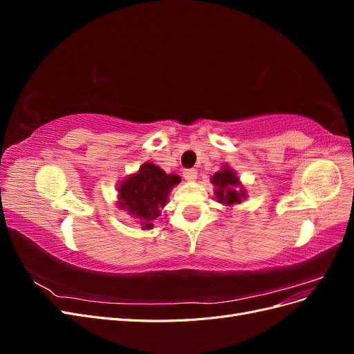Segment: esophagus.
<instances>
[{
	"label": "esophagus",
	"instance_id": "34e87169",
	"mask_svg": "<svg viewBox=\"0 0 354 354\" xmlns=\"http://www.w3.org/2000/svg\"><path fill=\"white\" fill-rule=\"evenodd\" d=\"M183 177L186 181H195L198 178V171L196 169H185Z\"/></svg>",
	"mask_w": 354,
	"mask_h": 354
}]
</instances>
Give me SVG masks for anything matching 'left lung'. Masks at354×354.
I'll return each mask as SVG.
<instances>
[{"instance_id":"1","label":"left lung","mask_w":354,"mask_h":354,"mask_svg":"<svg viewBox=\"0 0 354 354\" xmlns=\"http://www.w3.org/2000/svg\"><path fill=\"white\" fill-rule=\"evenodd\" d=\"M211 183L214 185V196L224 207L232 208L239 205L242 201L248 198V192L241 183L236 171L227 164L221 165V169L211 177Z\"/></svg>"}]
</instances>
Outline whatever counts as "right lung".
Returning <instances> with one entry per match:
<instances>
[{
	"label": "right lung",
	"instance_id": "obj_1",
	"mask_svg": "<svg viewBox=\"0 0 354 354\" xmlns=\"http://www.w3.org/2000/svg\"><path fill=\"white\" fill-rule=\"evenodd\" d=\"M180 181V176L167 174L158 165L145 162L118 186V208L127 211L143 230H151L160 209L167 205L169 192Z\"/></svg>",
	"mask_w": 354,
	"mask_h": 354
}]
</instances>
